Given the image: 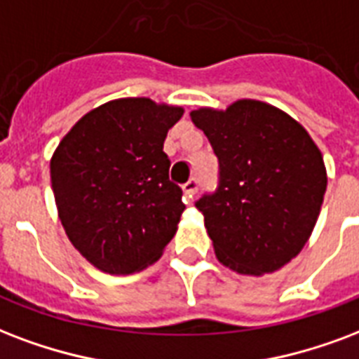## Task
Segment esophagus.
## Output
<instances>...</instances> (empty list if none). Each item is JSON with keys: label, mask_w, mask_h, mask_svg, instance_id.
Masks as SVG:
<instances>
[{"label": "esophagus", "mask_w": 359, "mask_h": 359, "mask_svg": "<svg viewBox=\"0 0 359 359\" xmlns=\"http://www.w3.org/2000/svg\"><path fill=\"white\" fill-rule=\"evenodd\" d=\"M198 186H199L198 179H190L184 186H182V191H184V201L188 205L194 201V196H196V191H198Z\"/></svg>", "instance_id": "esophagus-1"}]
</instances>
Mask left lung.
Here are the masks:
<instances>
[{
    "mask_svg": "<svg viewBox=\"0 0 359 359\" xmlns=\"http://www.w3.org/2000/svg\"><path fill=\"white\" fill-rule=\"evenodd\" d=\"M191 122L218 158V188L196 201L218 262L239 275L278 271L305 246L327 175L307 130L277 107L239 100L201 107Z\"/></svg>",
    "mask_w": 359,
    "mask_h": 359,
    "instance_id": "1",
    "label": "left lung"
}]
</instances>
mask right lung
<instances>
[{"label":"right lung","instance_id":"1","mask_svg":"<svg viewBox=\"0 0 359 359\" xmlns=\"http://www.w3.org/2000/svg\"><path fill=\"white\" fill-rule=\"evenodd\" d=\"M182 107L122 97L95 107L60 141L50 160L58 216L71 245L109 275L160 258L186 209L169 180L163 141Z\"/></svg>","mask_w":359,"mask_h":359}]
</instances>
